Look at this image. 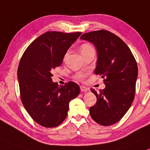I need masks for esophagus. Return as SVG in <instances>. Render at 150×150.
<instances>
[{"instance_id": "1", "label": "esophagus", "mask_w": 150, "mask_h": 150, "mask_svg": "<svg viewBox=\"0 0 150 150\" xmlns=\"http://www.w3.org/2000/svg\"><path fill=\"white\" fill-rule=\"evenodd\" d=\"M80 91L81 92H86V91H88V88H87L86 87L84 86H80Z\"/></svg>"}]
</instances>
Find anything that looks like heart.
<instances>
[{
  "label": "heart",
  "instance_id": "heart-1",
  "mask_svg": "<svg viewBox=\"0 0 150 150\" xmlns=\"http://www.w3.org/2000/svg\"><path fill=\"white\" fill-rule=\"evenodd\" d=\"M93 46L91 44H89V43H83V44H81L80 47L81 53L82 54H85V53L87 52L89 50H93ZM68 54H69V52L66 53L65 56H64V58H66ZM74 77H75L76 79H77V80L84 81L85 79V77H86V74L81 73V72H79V73H76L75 75H74Z\"/></svg>",
  "mask_w": 150,
  "mask_h": 150
}]
</instances>
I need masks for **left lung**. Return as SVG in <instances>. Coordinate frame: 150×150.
<instances>
[{"label":"left lung","mask_w":150,"mask_h":150,"mask_svg":"<svg viewBox=\"0 0 150 150\" xmlns=\"http://www.w3.org/2000/svg\"><path fill=\"white\" fill-rule=\"evenodd\" d=\"M80 39L96 46L98 59L95 74L103 78L105 89L98 93L90 107L91 117L100 125H112L129 109L135 96L138 66L130 49L120 37L105 30L85 33Z\"/></svg>","instance_id":"1"}]
</instances>
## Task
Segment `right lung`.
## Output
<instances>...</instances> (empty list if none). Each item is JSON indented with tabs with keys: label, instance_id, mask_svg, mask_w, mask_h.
I'll return each mask as SVG.
<instances>
[{
	"label": "right lung",
	"instance_id": "1",
	"mask_svg": "<svg viewBox=\"0 0 150 150\" xmlns=\"http://www.w3.org/2000/svg\"><path fill=\"white\" fill-rule=\"evenodd\" d=\"M81 34L47 32L30 43L21 58L17 77L21 102L32 118L45 127L59 125L67 116L70 101L80 92L76 83L59 86L51 77Z\"/></svg>",
	"mask_w": 150,
	"mask_h": 150
}]
</instances>
